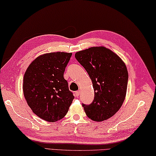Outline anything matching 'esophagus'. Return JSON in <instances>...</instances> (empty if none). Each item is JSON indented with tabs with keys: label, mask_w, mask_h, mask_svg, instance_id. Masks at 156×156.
Listing matches in <instances>:
<instances>
[{
	"label": "esophagus",
	"mask_w": 156,
	"mask_h": 156,
	"mask_svg": "<svg viewBox=\"0 0 156 156\" xmlns=\"http://www.w3.org/2000/svg\"><path fill=\"white\" fill-rule=\"evenodd\" d=\"M79 94H80V92H79V91H76V92H75V96H79Z\"/></svg>",
	"instance_id": "obj_1"
}]
</instances>
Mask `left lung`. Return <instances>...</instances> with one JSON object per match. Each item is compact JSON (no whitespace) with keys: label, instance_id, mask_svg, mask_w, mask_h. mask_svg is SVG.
Wrapping results in <instances>:
<instances>
[{"label":"left lung","instance_id":"1","mask_svg":"<svg viewBox=\"0 0 156 156\" xmlns=\"http://www.w3.org/2000/svg\"><path fill=\"white\" fill-rule=\"evenodd\" d=\"M75 57L86 69L92 81L94 99L82 104L87 116L102 122L114 115L124 101L128 73L118 55L105 47H92L78 51Z\"/></svg>","mask_w":156,"mask_h":156}]
</instances>
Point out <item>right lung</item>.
Masks as SVG:
<instances>
[{"label":"right lung","mask_w":156,"mask_h":156,"mask_svg":"<svg viewBox=\"0 0 156 156\" xmlns=\"http://www.w3.org/2000/svg\"><path fill=\"white\" fill-rule=\"evenodd\" d=\"M71 53L53 52L33 60L23 76V92L29 107L38 117L55 122L69 111L74 96L64 73Z\"/></svg>","instance_id":"add662e5"}]
</instances>
